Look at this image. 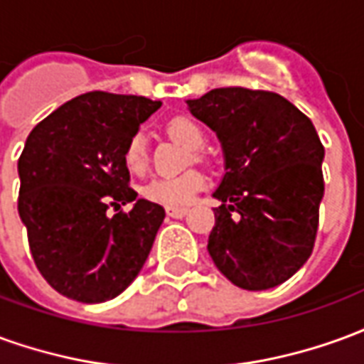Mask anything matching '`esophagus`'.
Wrapping results in <instances>:
<instances>
[{
	"mask_svg": "<svg viewBox=\"0 0 364 364\" xmlns=\"http://www.w3.org/2000/svg\"><path fill=\"white\" fill-rule=\"evenodd\" d=\"M187 213H189V208H177V206H167L166 208V214L171 218H183Z\"/></svg>",
	"mask_w": 364,
	"mask_h": 364,
	"instance_id": "34e87169",
	"label": "esophagus"
}]
</instances>
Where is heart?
Instances as JSON below:
<instances>
[{"instance_id":"heart-1","label":"heart","mask_w":364,"mask_h":364,"mask_svg":"<svg viewBox=\"0 0 364 364\" xmlns=\"http://www.w3.org/2000/svg\"><path fill=\"white\" fill-rule=\"evenodd\" d=\"M169 134L175 140H179L183 146L191 150H198L205 144V134L197 122L185 117H177L167 124ZM148 161V144H146V134L138 130L130 136L127 148H124V164L130 171L140 173ZM206 187V177L200 171H185L179 175H166V177H156L144 187V197L166 206H185L195 198L198 191Z\"/></svg>"}]
</instances>
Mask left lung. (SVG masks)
<instances>
[{"instance_id": "8db88e82", "label": "left lung", "mask_w": 364, "mask_h": 364, "mask_svg": "<svg viewBox=\"0 0 364 364\" xmlns=\"http://www.w3.org/2000/svg\"><path fill=\"white\" fill-rule=\"evenodd\" d=\"M187 109L224 154L208 236L214 265L245 290L289 281L312 253L323 198V146L312 120L284 97L244 87L187 99Z\"/></svg>"}]
</instances>
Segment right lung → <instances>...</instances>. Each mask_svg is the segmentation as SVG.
Returning <instances> with one entry per match:
<instances>
[{"label": "right lung", "mask_w": 364, "mask_h": 364, "mask_svg": "<svg viewBox=\"0 0 364 364\" xmlns=\"http://www.w3.org/2000/svg\"><path fill=\"white\" fill-rule=\"evenodd\" d=\"M159 107L140 95L91 91L31 130L17 164L19 216L36 267L60 294L107 302L142 271L166 210L128 187L124 148ZM127 202L130 213L108 214Z\"/></svg>", "instance_id": "obj_1"}]
</instances>
